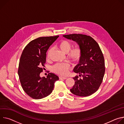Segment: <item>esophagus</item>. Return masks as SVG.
<instances>
[{"label": "esophagus", "mask_w": 124, "mask_h": 124, "mask_svg": "<svg viewBox=\"0 0 124 124\" xmlns=\"http://www.w3.org/2000/svg\"><path fill=\"white\" fill-rule=\"evenodd\" d=\"M59 78H60V79H66V78H67V77H62V76H60L59 77Z\"/></svg>", "instance_id": "34e87169"}]
</instances>
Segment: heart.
Instances as JSON below:
<instances>
[{
    "mask_svg": "<svg viewBox=\"0 0 124 124\" xmlns=\"http://www.w3.org/2000/svg\"><path fill=\"white\" fill-rule=\"evenodd\" d=\"M57 47L64 54H67V57L72 62L78 61L82 55V50L79 47H76L71 50L72 47L71 43L67 40H63L60 42ZM52 49H50L48 51L47 57L50 58L52 53ZM70 65L68 63H57L53 67V70L54 72L60 75H65L67 74L69 70Z\"/></svg>",
    "mask_w": 124,
    "mask_h": 124,
    "instance_id": "b5f03b06",
    "label": "heart"
}]
</instances>
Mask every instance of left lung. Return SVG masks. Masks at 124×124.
Instances as JSON below:
<instances>
[{"label": "left lung", "mask_w": 124, "mask_h": 124, "mask_svg": "<svg viewBox=\"0 0 124 124\" xmlns=\"http://www.w3.org/2000/svg\"><path fill=\"white\" fill-rule=\"evenodd\" d=\"M66 39L72 40L82 50L79 63L73 71L79 77H73L75 84L70 92L80 97H87L97 91L101 86L105 73L103 54L98 43L91 36L81 34L63 35Z\"/></svg>", "instance_id": "8db88e82"}]
</instances>
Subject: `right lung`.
Instances as JSON below:
<instances>
[{
  "label": "right lung",
  "instance_id": "obj_1",
  "mask_svg": "<svg viewBox=\"0 0 124 124\" xmlns=\"http://www.w3.org/2000/svg\"><path fill=\"white\" fill-rule=\"evenodd\" d=\"M59 36L41 37L33 40L22 52L18 75L23 91L32 99L47 97L52 92L54 82L59 79L53 73H49L46 78L40 76L46 62L47 51Z\"/></svg>",
  "mask_w": 124,
  "mask_h": 124
}]
</instances>
